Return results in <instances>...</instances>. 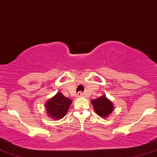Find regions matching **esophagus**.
I'll use <instances>...</instances> for the list:
<instances>
[{"label": "esophagus", "instance_id": "1", "mask_svg": "<svg viewBox=\"0 0 157 157\" xmlns=\"http://www.w3.org/2000/svg\"><path fill=\"white\" fill-rule=\"evenodd\" d=\"M77 97H85V94L82 93V92L80 91V92H78V93H77Z\"/></svg>", "mask_w": 157, "mask_h": 157}]
</instances>
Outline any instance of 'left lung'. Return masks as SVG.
<instances>
[{
    "mask_svg": "<svg viewBox=\"0 0 157 157\" xmlns=\"http://www.w3.org/2000/svg\"><path fill=\"white\" fill-rule=\"evenodd\" d=\"M91 103L95 112L101 118H107L113 112V103L105 96H101L96 99L91 100Z\"/></svg>",
    "mask_w": 157,
    "mask_h": 157,
    "instance_id": "obj_1",
    "label": "left lung"
}]
</instances>
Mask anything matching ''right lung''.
<instances>
[{
    "label": "right lung",
    "mask_w": 157,
    "mask_h": 157,
    "mask_svg": "<svg viewBox=\"0 0 157 157\" xmlns=\"http://www.w3.org/2000/svg\"><path fill=\"white\" fill-rule=\"evenodd\" d=\"M71 102L72 101L70 99L64 97L60 92H58L45 104L49 117H52L56 120L61 119L66 116Z\"/></svg>",
    "instance_id": "obj_1"
}]
</instances>
